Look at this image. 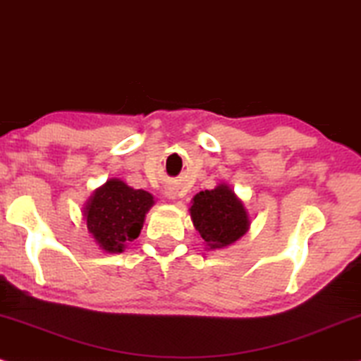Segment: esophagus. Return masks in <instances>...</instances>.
<instances>
[{
	"label": "esophagus",
	"instance_id": "1",
	"mask_svg": "<svg viewBox=\"0 0 361 361\" xmlns=\"http://www.w3.org/2000/svg\"><path fill=\"white\" fill-rule=\"evenodd\" d=\"M166 197L171 198V200H175V198H176V192H175V190H173V188H168V190H166Z\"/></svg>",
	"mask_w": 361,
	"mask_h": 361
}]
</instances>
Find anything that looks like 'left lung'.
<instances>
[{
	"mask_svg": "<svg viewBox=\"0 0 361 361\" xmlns=\"http://www.w3.org/2000/svg\"><path fill=\"white\" fill-rule=\"evenodd\" d=\"M190 215L195 228L210 249H222L233 244L250 225L244 203L227 185L195 195Z\"/></svg>",
	"mask_w": 361,
	"mask_h": 361,
	"instance_id": "obj_1",
	"label": "left lung"
}]
</instances>
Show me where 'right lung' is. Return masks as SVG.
I'll use <instances>...</instances> for the list:
<instances>
[{"instance_id":"right-lung-1","label":"right lung","mask_w":361,"mask_h":361,"mask_svg":"<svg viewBox=\"0 0 361 361\" xmlns=\"http://www.w3.org/2000/svg\"><path fill=\"white\" fill-rule=\"evenodd\" d=\"M153 203V195L145 190L109 180L87 203V230L106 252H123L126 242H133L141 233L146 212Z\"/></svg>"}]
</instances>
